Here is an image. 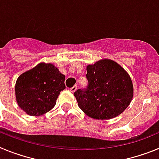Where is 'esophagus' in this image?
<instances>
[{
    "label": "esophagus",
    "mask_w": 159,
    "mask_h": 159,
    "mask_svg": "<svg viewBox=\"0 0 159 159\" xmlns=\"http://www.w3.org/2000/svg\"><path fill=\"white\" fill-rule=\"evenodd\" d=\"M76 89H77V86H75H75H73L72 88H70L69 90H70V92H72V93H74V92H75V91H76Z\"/></svg>",
    "instance_id": "obj_1"
}]
</instances>
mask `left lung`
I'll return each mask as SVG.
<instances>
[{
	"label": "left lung",
	"instance_id": "left-lung-1",
	"mask_svg": "<svg viewBox=\"0 0 159 159\" xmlns=\"http://www.w3.org/2000/svg\"><path fill=\"white\" fill-rule=\"evenodd\" d=\"M88 86L74 95L87 116L107 120L123 113L130 105L134 87L127 71L117 62L102 59L87 66Z\"/></svg>",
	"mask_w": 159,
	"mask_h": 159
}]
</instances>
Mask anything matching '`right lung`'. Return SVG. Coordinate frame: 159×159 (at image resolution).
<instances>
[{
    "label": "right lung",
    "mask_w": 159,
    "mask_h": 159,
    "mask_svg": "<svg viewBox=\"0 0 159 159\" xmlns=\"http://www.w3.org/2000/svg\"><path fill=\"white\" fill-rule=\"evenodd\" d=\"M65 75L51 63L41 62L22 73L15 85L18 106L31 116L51 111L60 92L65 89Z\"/></svg>",
    "instance_id": "right-lung-1"
}]
</instances>
